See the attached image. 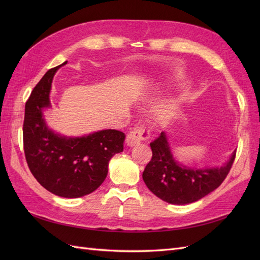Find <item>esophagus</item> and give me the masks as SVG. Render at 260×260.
<instances>
[{"label":"esophagus","mask_w":260,"mask_h":260,"mask_svg":"<svg viewBox=\"0 0 260 260\" xmlns=\"http://www.w3.org/2000/svg\"><path fill=\"white\" fill-rule=\"evenodd\" d=\"M149 138L148 129L142 127V125H136L132 128L127 136V144L129 146H135L142 141H146Z\"/></svg>","instance_id":"obj_1"}]
</instances>
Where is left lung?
I'll return each instance as SVG.
<instances>
[{
  "label": "left lung",
  "instance_id": "1",
  "mask_svg": "<svg viewBox=\"0 0 260 260\" xmlns=\"http://www.w3.org/2000/svg\"><path fill=\"white\" fill-rule=\"evenodd\" d=\"M149 145L153 155L143 171L144 182L157 198L175 205L196 202L216 190L229 174L237 154L233 152L220 168L192 169L175 160L165 132Z\"/></svg>",
  "mask_w": 260,
  "mask_h": 260
}]
</instances>
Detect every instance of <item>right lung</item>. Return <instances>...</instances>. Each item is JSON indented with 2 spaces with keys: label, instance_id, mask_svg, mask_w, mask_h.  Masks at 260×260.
Segmentation results:
<instances>
[{
  "label": "right lung",
  "instance_id": "right-lung-1",
  "mask_svg": "<svg viewBox=\"0 0 260 260\" xmlns=\"http://www.w3.org/2000/svg\"><path fill=\"white\" fill-rule=\"evenodd\" d=\"M48 70L30 94L23 119V151L31 174L44 188L61 198L90 194L104 182L112 157L122 152L124 133L102 130L81 138H66L46 127L42 109L50 106L54 74Z\"/></svg>",
  "mask_w": 260,
  "mask_h": 260
}]
</instances>
